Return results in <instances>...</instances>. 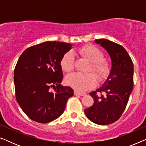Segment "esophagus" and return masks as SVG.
I'll return each mask as SVG.
<instances>
[{
    "label": "esophagus",
    "instance_id": "obj_1",
    "mask_svg": "<svg viewBox=\"0 0 146 146\" xmlns=\"http://www.w3.org/2000/svg\"><path fill=\"white\" fill-rule=\"evenodd\" d=\"M74 94L75 95H80V96H84L86 94V93H84V92H78V91L75 90L74 91Z\"/></svg>",
    "mask_w": 146,
    "mask_h": 146
}]
</instances>
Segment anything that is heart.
Here are the masks:
<instances>
[{
  "label": "heart",
  "mask_w": 146,
  "mask_h": 146,
  "mask_svg": "<svg viewBox=\"0 0 146 146\" xmlns=\"http://www.w3.org/2000/svg\"><path fill=\"white\" fill-rule=\"evenodd\" d=\"M82 56L90 62L88 71H92L100 81H102L109 74L110 65L104 58V53L100 49L92 44L86 45L78 51ZM62 69L66 72H70L74 66V58L71 51L63 56L60 61ZM67 84L79 91H86L93 88L96 84V78L92 73H74L66 79Z\"/></svg>",
  "instance_id": "obj_1"
}]
</instances>
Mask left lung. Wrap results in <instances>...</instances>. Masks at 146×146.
<instances>
[{
  "label": "left lung",
  "instance_id": "8db88e82",
  "mask_svg": "<svg viewBox=\"0 0 146 146\" xmlns=\"http://www.w3.org/2000/svg\"><path fill=\"white\" fill-rule=\"evenodd\" d=\"M95 42L108 52L111 68L102 86L90 93L94 103L84 112L92 122L108 125L117 121L126 107L133 86V65L122 46L104 38Z\"/></svg>",
  "mask_w": 146,
  "mask_h": 146
}]
</instances>
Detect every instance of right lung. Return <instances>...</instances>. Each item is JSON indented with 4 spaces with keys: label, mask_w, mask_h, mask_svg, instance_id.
Returning a JSON list of instances; mask_svg holds the SVG:
<instances>
[{
    "label": "right lung",
    "mask_w": 146,
    "mask_h": 146,
    "mask_svg": "<svg viewBox=\"0 0 146 146\" xmlns=\"http://www.w3.org/2000/svg\"><path fill=\"white\" fill-rule=\"evenodd\" d=\"M72 46L69 43L48 41L28 48L20 56L14 72L16 99L32 120L42 123L54 120L74 95L72 88L60 84L61 59Z\"/></svg>",
    "instance_id": "obj_1"
}]
</instances>
